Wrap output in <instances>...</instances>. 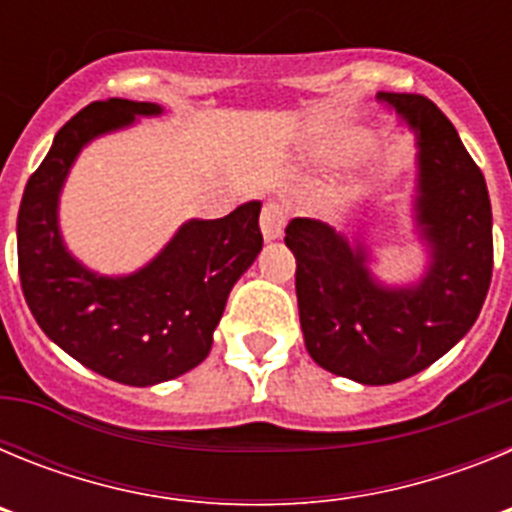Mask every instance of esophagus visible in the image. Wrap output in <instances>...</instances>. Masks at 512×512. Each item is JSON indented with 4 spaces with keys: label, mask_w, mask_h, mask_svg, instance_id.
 I'll return each mask as SVG.
<instances>
[{
    "label": "esophagus",
    "mask_w": 512,
    "mask_h": 512,
    "mask_svg": "<svg viewBox=\"0 0 512 512\" xmlns=\"http://www.w3.org/2000/svg\"><path fill=\"white\" fill-rule=\"evenodd\" d=\"M284 207L279 202H266L264 210H261V233H264L266 241H279L284 235Z\"/></svg>",
    "instance_id": "obj_1"
}]
</instances>
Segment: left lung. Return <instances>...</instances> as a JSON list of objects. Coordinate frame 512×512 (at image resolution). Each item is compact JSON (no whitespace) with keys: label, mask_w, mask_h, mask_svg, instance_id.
Segmentation results:
<instances>
[{"label":"left lung","mask_w":512,"mask_h":512,"mask_svg":"<svg viewBox=\"0 0 512 512\" xmlns=\"http://www.w3.org/2000/svg\"><path fill=\"white\" fill-rule=\"evenodd\" d=\"M415 135L413 225L425 269L408 284L374 274L361 235L295 217L284 243L297 259L307 354L330 374L392 384L423 372L467 336L492 279V207L485 176L431 99L379 92Z\"/></svg>","instance_id":"1"}]
</instances>
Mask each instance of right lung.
I'll use <instances>...</instances> for the list:
<instances>
[{
	"instance_id": "right-lung-1",
	"label": "right lung",
	"mask_w": 512,
	"mask_h": 512,
	"mask_svg": "<svg viewBox=\"0 0 512 512\" xmlns=\"http://www.w3.org/2000/svg\"><path fill=\"white\" fill-rule=\"evenodd\" d=\"M158 115L161 104L117 97L84 107L56 133L17 215V264L33 318L79 364L130 387L169 382L207 359L230 289L264 246L261 202L251 200L220 220H187L130 274H99L69 251L58 207L79 153Z\"/></svg>"
}]
</instances>
